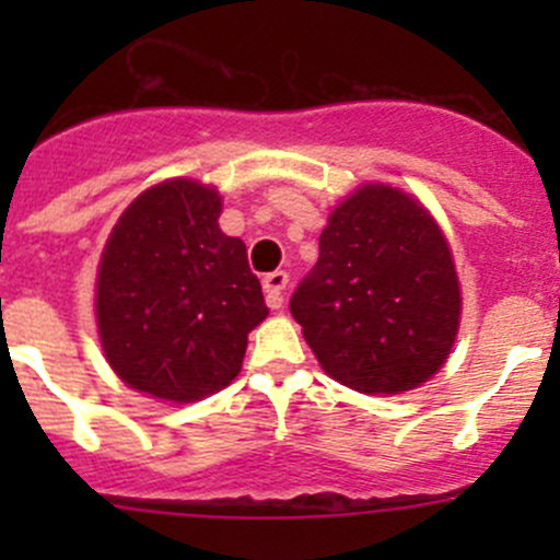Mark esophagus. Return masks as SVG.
I'll use <instances>...</instances> for the list:
<instances>
[{"label": "esophagus", "mask_w": 560, "mask_h": 560, "mask_svg": "<svg viewBox=\"0 0 560 560\" xmlns=\"http://www.w3.org/2000/svg\"><path fill=\"white\" fill-rule=\"evenodd\" d=\"M290 284V276L284 270H273L262 279V290H265V301H268L270 308H281L284 306V290Z\"/></svg>", "instance_id": "1"}]
</instances>
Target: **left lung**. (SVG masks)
<instances>
[{
	"instance_id": "left-lung-1",
	"label": "left lung",
	"mask_w": 560,
	"mask_h": 560,
	"mask_svg": "<svg viewBox=\"0 0 560 560\" xmlns=\"http://www.w3.org/2000/svg\"><path fill=\"white\" fill-rule=\"evenodd\" d=\"M290 312L327 376L358 393H406L431 380L455 343L453 252L422 202L365 184L327 219Z\"/></svg>"
}]
</instances>
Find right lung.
Returning a JSON list of instances; mask_svg holds the SVG:
<instances>
[{"label":"right lung","mask_w":560,"mask_h":560,"mask_svg":"<svg viewBox=\"0 0 560 560\" xmlns=\"http://www.w3.org/2000/svg\"><path fill=\"white\" fill-rule=\"evenodd\" d=\"M213 186L173 178L129 202L97 273V327L118 380L191 404L228 387L268 316L246 246L219 230Z\"/></svg>","instance_id":"obj_1"}]
</instances>
